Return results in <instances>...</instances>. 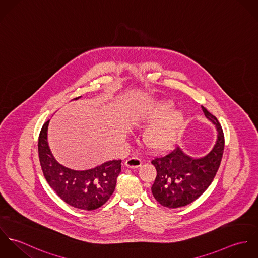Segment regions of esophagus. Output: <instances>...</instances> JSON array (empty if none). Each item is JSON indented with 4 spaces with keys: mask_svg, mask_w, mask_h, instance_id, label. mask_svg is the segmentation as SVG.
<instances>
[{
    "mask_svg": "<svg viewBox=\"0 0 258 258\" xmlns=\"http://www.w3.org/2000/svg\"><path fill=\"white\" fill-rule=\"evenodd\" d=\"M142 164H143V162L139 157H131L128 160H126V162H125V165L128 168H133V169L139 168Z\"/></svg>",
    "mask_w": 258,
    "mask_h": 258,
    "instance_id": "obj_1",
    "label": "esophagus"
}]
</instances>
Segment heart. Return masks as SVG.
<instances>
[{"instance_id":"obj_1","label":"heart","mask_w":258,"mask_h":258,"mask_svg":"<svg viewBox=\"0 0 258 258\" xmlns=\"http://www.w3.org/2000/svg\"><path fill=\"white\" fill-rule=\"evenodd\" d=\"M172 111V107L161 105L148 116L147 122L162 119L151 126L143 136V141L150 150L163 152L177 141L184 125V119L180 114H171Z\"/></svg>"}]
</instances>
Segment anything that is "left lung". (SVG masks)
Here are the masks:
<instances>
[{
    "label": "left lung",
    "instance_id": "1",
    "mask_svg": "<svg viewBox=\"0 0 258 258\" xmlns=\"http://www.w3.org/2000/svg\"><path fill=\"white\" fill-rule=\"evenodd\" d=\"M202 109L217 126L218 137L213 149L194 159L178 146L151 161L157 170L152 194L163 207L177 209L196 201L212 184L220 168L224 149L223 131L217 117L204 106Z\"/></svg>",
    "mask_w": 258,
    "mask_h": 258
}]
</instances>
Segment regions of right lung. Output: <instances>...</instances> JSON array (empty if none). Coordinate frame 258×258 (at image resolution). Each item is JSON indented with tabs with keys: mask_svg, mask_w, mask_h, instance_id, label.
Instances as JSON below:
<instances>
[{
	"mask_svg": "<svg viewBox=\"0 0 258 258\" xmlns=\"http://www.w3.org/2000/svg\"><path fill=\"white\" fill-rule=\"evenodd\" d=\"M48 122L49 120L43 124L37 143L39 163L46 182L62 201L74 208L83 211L100 208L115 189L122 161L113 160L86 171L63 167L56 162L48 147Z\"/></svg>",
	"mask_w": 258,
	"mask_h": 258,
	"instance_id": "obj_1",
	"label": "right lung"
}]
</instances>
